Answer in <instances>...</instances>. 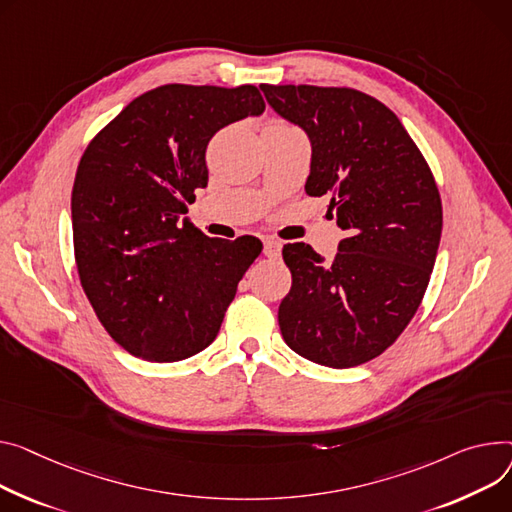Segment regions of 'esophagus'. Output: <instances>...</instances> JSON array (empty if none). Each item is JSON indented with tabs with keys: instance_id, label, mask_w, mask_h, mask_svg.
I'll use <instances>...</instances> for the list:
<instances>
[{
	"instance_id": "1",
	"label": "esophagus",
	"mask_w": 512,
	"mask_h": 512,
	"mask_svg": "<svg viewBox=\"0 0 512 512\" xmlns=\"http://www.w3.org/2000/svg\"><path fill=\"white\" fill-rule=\"evenodd\" d=\"M280 251H282V243L276 241V238H267V241H263V255L265 257L276 259V257H280Z\"/></svg>"
}]
</instances>
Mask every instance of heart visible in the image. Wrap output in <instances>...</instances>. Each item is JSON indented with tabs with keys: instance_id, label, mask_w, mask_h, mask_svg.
Segmentation results:
<instances>
[{
	"instance_id": "1",
	"label": "heart",
	"mask_w": 512,
	"mask_h": 512,
	"mask_svg": "<svg viewBox=\"0 0 512 512\" xmlns=\"http://www.w3.org/2000/svg\"><path fill=\"white\" fill-rule=\"evenodd\" d=\"M269 127H290V125H286V123H280V121H274V123H269Z\"/></svg>"
}]
</instances>
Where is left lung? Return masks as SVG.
<instances>
[{
    "mask_svg": "<svg viewBox=\"0 0 512 512\" xmlns=\"http://www.w3.org/2000/svg\"><path fill=\"white\" fill-rule=\"evenodd\" d=\"M269 107L311 140L304 191L327 197L346 236L325 261L282 249L292 288L284 342L302 358L352 368L383 354L416 315L436 261L442 206L430 168L397 115L352 88L259 86Z\"/></svg>",
    "mask_w": 512,
    "mask_h": 512,
    "instance_id": "8db88e82",
    "label": "left lung"
}]
</instances>
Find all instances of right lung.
Instances as JSON below:
<instances>
[{"label": "right lung", "instance_id": "1", "mask_svg": "<svg viewBox=\"0 0 512 512\" xmlns=\"http://www.w3.org/2000/svg\"><path fill=\"white\" fill-rule=\"evenodd\" d=\"M263 111L251 84H166L133 98L88 144L72 191L76 265L96 317L131 356L177 362L216 339L263 245L179 220L208 187L214 133Z\"/></svg>", "mask_w": 512, "mask_h": 512}]
</instances>
